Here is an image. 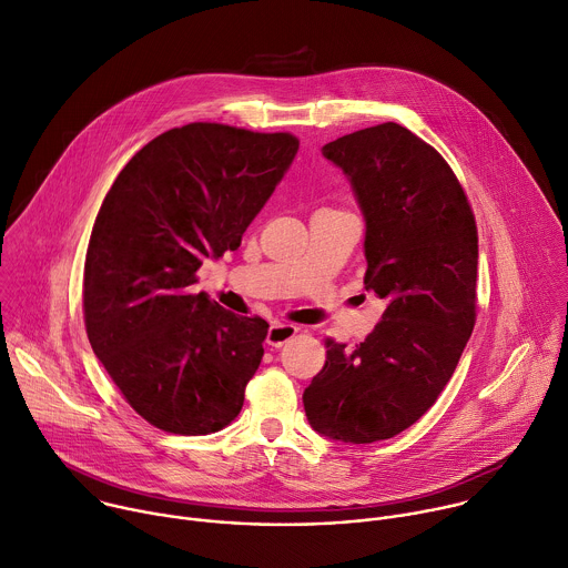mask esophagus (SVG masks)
Segmentation results:
<instances>
[{"label": "esophagus", "instance_id": "34e87169", "mask_svg": "<svg viewBox=\"0 0 568 568\" xmlns=\"http://www.w3.org/2000/svg\"><path fill=\"white\" fill-rule=\"evenodd\" d=\"M300 328L293 326V324H282V322H275L271 328H268V335H266V343L275 349L284 347L291 337H295Z\"/></svg>", "mask_w": 568, "mask_h": 568}]
</instances>
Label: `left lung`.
Returning a JSON list of instances; mask_svg holds the SVG:
<instances>
[{"label": "left lung", "mask_w": 568, "mask_h": 568, "mask_svg": "<svg viewBox=\"0 0 568 568\" xmlns=\"http://www.w3.org/2000/svg\"><path fill=\"white\" fill-rule=\"evenodd\" d=\"M345 170L367 221L365 286L387 308L365 343L326 337L304 389L313 429L345 443L392 438L445 389L477 320V221L447 161L396 123L322 148Z\"/></svg>", "instance_id": "obj_1"}]
</instances>
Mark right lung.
<instances>
[{"label":"right lung","instance_id":"right-lung-1","mask_svg":"<svg viewBox=\"0 0 568 568\" xmlns=\"http://www.w3.org/2000/svg\"><path fill=\"white\" fill-rule=\"evenodd\" d=\"M297 148L288 132L190 123L139 150L106 192L84 257V326L150 425L201 436L242 412L268 322L192 284L205 257L240 248Z\"/></svg>","mask_w":568,"mask_h":568}]
</instances>
